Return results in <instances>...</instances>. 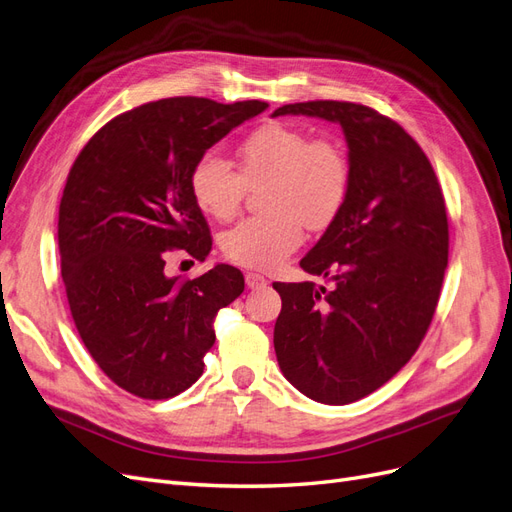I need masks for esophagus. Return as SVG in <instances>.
Returning a JSON list of instances; mask_svg holds the SVG:
<instances>
[{
  "instance_id": "34e87169",
  "label": "esophagus",
  "mask_w": 512,
  "mask_h": 512,
  "mask_svg": "<svg viewBox=\"0 0 512 512\" xmlns=\"http://www.w3.org/2000/svg\"><path fill=\"white\" fill-rule=\"evenodd\" d=\"M244 280H246V287H249V289H263L268 285V278L261 276V274H255V272H246Z\"/></svg>"
}]
</instances>
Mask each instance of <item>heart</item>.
I'll use <instances>...</instances> for the list:
<instances>
[{
  "mask_svg": "<svg viewBox=\"0 0 512 512\" xmlns=\"http://www.w3.org/2000/svg\"><path fill=\"white\" fill-rule=\"evenodd\" d=\"M266 210L240 221L221 238L236 266L272 272L300 249L304 225L325 229L342 212L351 189V163L334 138H312L285 123L253 129L236 146V172L217 155H202L189 174L195 206L214 221L240 210L246 189Z\"/></svg>",
  "mask_w": 512,
  "mask_h": 512,
  "instance_id": "b5f03b06",
  "label": "heart"
}]
</instances>
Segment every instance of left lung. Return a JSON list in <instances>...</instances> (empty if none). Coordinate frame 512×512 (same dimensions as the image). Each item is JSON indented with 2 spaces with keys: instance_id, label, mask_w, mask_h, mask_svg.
Wrapping results in <instances>:
<instances>
[{
  "instance_id": "left-lung-1",
  "label": "left lung",
  "mask_w": 512,
  "mask_h": 512,
  "mask_svg": "<svg viewBox=\"0 0 512 512\" xmlns=\"http://www.w3.org/2000/svg\"><path fill=\"white\" fill-rule=\"evenodd\" d=\"M283 114L340 123L349 144V197L300 261L332 289L274 283L280 370L310 400L342 406L383 387L419 349L449 261L447 206L430 159L389 117L334 100L272 117Z\"/></svg>"
}]
</instances>
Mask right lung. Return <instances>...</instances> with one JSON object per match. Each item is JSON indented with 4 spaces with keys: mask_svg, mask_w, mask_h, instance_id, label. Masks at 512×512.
I'll list each match as a JSON object with an SVG mask.
<instances>
[{
    "mask_svg": "<svg viewBox=\"0 0 512 512\" xmlns=\"http://www.w3.org/2000/svg\"><path fill=\"white\" fill-rule=\"evenodd\" d=\"M266 102L168 97L127 110L85 144L59 204L61 276L95 364L144 400H168L204 372L214 317L244 291L219 263L168 278V251L204 261L210 227L189 193L193 163Z\"/></svg>",
    "mask_w": 512,
    "mask_h": 512,
    "instance_id": "right-lung-1",
    "label": "right lung"
}]
</instances>
